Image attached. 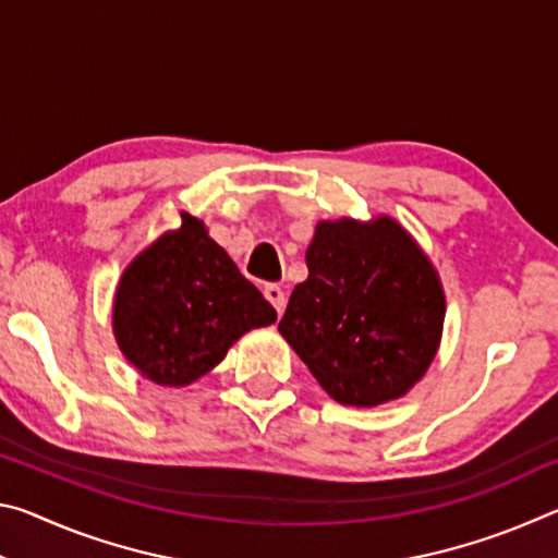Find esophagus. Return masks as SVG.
<instances>
[{"instance_id": "obj_1", "label": "esophagus", "mask_w": 558, "mask_h": 558, "mask_svg": "<svg viewBox=\"0 0 558 558\" xmlns=\"http://www.w3.org/2000/svg\"><path fill=\"white\" fill-rule=\"evenodd\" d=\"M263 295H266V300L270 302L272 307H276V313L282 315V310H286V292H282L280 286H266L263 288Z\"/></svg>"}]
</instances>
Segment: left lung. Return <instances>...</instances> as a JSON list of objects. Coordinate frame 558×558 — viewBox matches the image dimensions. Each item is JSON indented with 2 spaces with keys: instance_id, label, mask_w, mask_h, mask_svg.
I'll list each match as a JSON object with an SVG mask.
<instances>
[{
  "instance_id": "left-lung-1",
  "label": "left lung",
  "mask_w": 558,
  "mask_h": 558,
  "mask_svg": "<svg viewBox=\"0 0 558 558\" xmlns=\"http://www.w3.org/2000/svg\"><path fill=\"white\" fill-rule=\"evenodd\" d=\"M280 335L337 403L401 399L436 356L446 292L436 266L391 216L319 221Z\"/></svg>"
}]
</instances>
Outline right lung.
<instances>
[{"instance_id": "right-lung-1", "label": "right lung", "mask_w": 558, "mask_h": 558, "mask_svg": "<svg viewBox=\"0 0 558 558\" xmlns=\"http://www.w3.org/2000/svg\"><path fill=\"white\" fill-rule=\"evenodd\" d=\"M204 221L182 214L122 270L112 335L128 362L159 386H189L221 362L235 339L276 323Z\"/></svg>"}]
</instances>
